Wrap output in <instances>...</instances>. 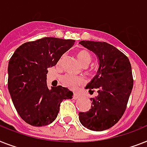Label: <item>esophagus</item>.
I'll return each mask as SVG.
<instances>
[{"mask_svg": "<svg viewBox=\"0 0 147 147\" xmlns=\"http://www.w3.org/2000/svg\"><path fill=\"white\" fill-rule=\"evenodd\" d=\"M79 96H80V95L78 94H77V93H74L73 94V98L75 99V100H76V99L78 98Z\"/></svg>", "mask_w": 147, "mask_h": 147, "instance_id": "1", "label": "esophagus"}]
</instances>
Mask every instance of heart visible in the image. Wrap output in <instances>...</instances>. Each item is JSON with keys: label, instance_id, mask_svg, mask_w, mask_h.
Here are the masks:
<instances>
[{"label": "heart", "instance_id": "b5f03b06", "mask_svg": "<svg viewBox=\"0 0 147 147\" xmlns=\"http://www.w3.org/2000/svg\"><path fill=\"white\" fill-rule=\"evenodd\" d=\"M62 57V59H63ZM78 57L81 63L86 66L90 64L92 59L90 53L86 50H81L78 52ZM62 84L68 88L76 90L85 83V78L82 76H75L72 74H65L61 78Z\"/></svg>", "mask_w": 147, "mask_h": 147}]
</instances>
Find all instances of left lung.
I'll return each mask as SVG.
<instances>
[{"instance_id": "obj_1", "label": "left lung", "mask_w": 147, "mask_h": 147, "mask_svg": "<svg viewBox=\"0 0 147 147\" xmlns=\"http://www.w3.org/2000/svg\"><path fill=\"white\" fill-rule=\"evenodd\" d=\"M79 44L97 55L100 67L96 76L86 86L90 94L96 90L98 96L90 98L91 108L79 113L83 126L95 131L109 129L120 120L134 85L131 65L121 51L107 42L81 40Z\"/></svg>"}]
</instances>
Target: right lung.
<instances>
[{"instance_id": "1", "label": "right lung", "mask_w": 147, "mask_h": 147, "mask_svg": "<svg viewBox=\"0 0 147 147\" xmlns=\"http://www.w3.org/2000/svg\"><path fill=\"white\" fill-rule=\"evenodd\" d=\"M75 42L45 37L24 43L9 59L8 89L18 114L26 123L36 127L51 124L57 119L62 101L72 98V92L60 85L49 89L47 74Z\"/></svg>"}]
</instances>
